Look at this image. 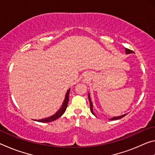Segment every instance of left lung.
<instances>
[{
  "mask_svg": "<svg viewBox=\"0 0 155 155\" xmlns=\"http://www.w3.org/2000/svg\"><path fill=\"white\" fill-rule=\"evenodd\" d=\"M125 51H126V53H127V54L134 53V52H133V51H131V50H130V49L125 48ZM88 98H89V101H90V111H91V113H92V114L95 115V114H94V113L93 112V104H92V103H91V99H90V94H88ZM126 115H127V114L122 115H120V116H117V117H112V118L110 119L109 120H119V119H121V118H122L123 117H124Z\"/></svg>",
  "mask_w": 155,
  "mask_h": 155,
  "instance_id": "left-lung-1",
  "label": "left lung"
}]
</instances>
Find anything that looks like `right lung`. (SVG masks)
<instances>
[{"label":"right lung","instance_id":"right-lung-1","mask_svg":"<svg viewBox=\"0 0 155 155\" xmlns=\"http://www.w3.org/2000/svg\"><path fill=\"white\" fill-rule=\"evenodd\" d=\"M70 90H70H68V91L66 92V94H65L64 101V103H63L61 107L59 109V111H57L55 114H54L53 115H52V116H51V117H46V118L35 120V121L40 122H50L54 121V120H56L57 119H58L59 117H61V115L64 114V112L65 111V110H66V108H67L68 101H69Z\"/></svg>","mask_w":155,"mask_h":155}]
</instances>
